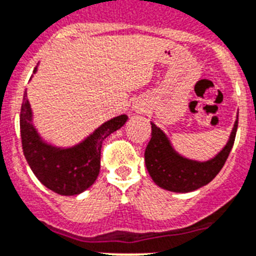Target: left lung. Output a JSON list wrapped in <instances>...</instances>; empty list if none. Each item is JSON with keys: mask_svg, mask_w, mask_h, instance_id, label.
I'll return each mask as SVG.
<instances>
[{"mask_svg": "<svg viewBox=\"0 0 256 256\" xmlns=\"http://www.w3.org/2000/svg\"><path fill=\"white\" fill-rule=\"evenodd\" d=\"M238 119L236 120L229 141L215 158L196 162L174 152L164 132L152 123V138L145 150V164L152 181L166 190L189 193L204 186L215 178L228 159L234 144Z\"/></svg>", "mask_w": 256, "mask_h": 256, "instance_id": "obj_1", "label": "left lung"}]
</instances>
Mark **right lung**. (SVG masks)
<instances>
[{"label": "right lung", "mask_w": 256, "mask_h": 256, "mask_svg": "<svg viewBox=\"0 0 256 256\" xmlns=\"http://www.w3.org/2000/svg\"><path fill=\"white\" fill-rule=\"evenodd\" d=\"M34 68V72H36ZM119 115L102 124L78 145L60 149L49 145L32 124V110L24 93L20 110V137L24 156L41 184L60 196H76L94 184L101 168L104 140L126 124Z\"/></svg>", "instance_id": "right-lung-1"}]
</instances>
